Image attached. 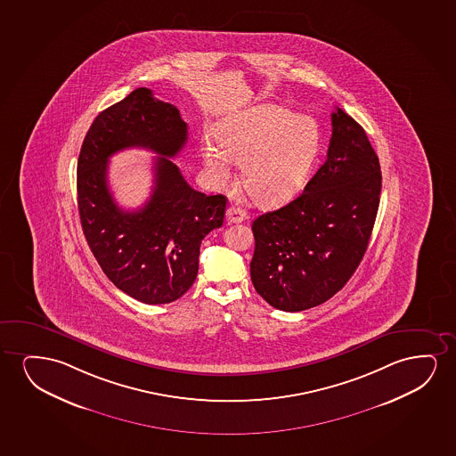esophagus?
I'll list each match as a JSON object with an SVG mask.
<instances>
[{
  "mask_svg": "<svg viewBox=\"0 0 456 456\" xmlns=\"http://www.w3.org/2000/svg\"><path fill=\"white\" fill-rule=\"evenodd\" d=\"M243 219H246V212H244L243 208H240V207L237 206H231L227 208L225 221H227L229 224H237V223H241Z\"/></svg>",
  "mask_w": 456,
  "mask_h": 456,
  "instance_id": "obj_1",
  "label": "esophagus"
}]
</instances>
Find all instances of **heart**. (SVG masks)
<instances>
[{"label": "heart", "instance_id": "obj_1", "mask_svg": "<svg viewBox=\"0 0 456 456\" xmlns=\"http://www.w3.org/2000/svg\"><path fill=\"white\" fill-rule=\"evenodd\" d=\"M202 160L216 182L229 181L240 163L241 187L254 204L273 207L291 200L318 154L314 119L285 107L260 104L229 115L213 127Z\"/></svg>", "mask_w": 456, "mask_h": 456}]
</instances>
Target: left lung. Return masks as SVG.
I'll use <instances>...</instances> for the list:
<instances>
[{
  "mask_svg": "<svg viewBox=\"0 0 456 456\" xmlns=\"http://www.w3.org/2000/svg\"><path fill=\"white\" fill-rule=\"evenodd\" d=\"M380 191V163L366 132L337 107L324 165L300 196L252 223L256 293L281 312L335 296L368 249Z\"/></svg>",
  "mask_w": 456,
  "mask_h": 456,
  "instance_id": "left-lung-1",
  "label": "left lung"
}]
</instances>
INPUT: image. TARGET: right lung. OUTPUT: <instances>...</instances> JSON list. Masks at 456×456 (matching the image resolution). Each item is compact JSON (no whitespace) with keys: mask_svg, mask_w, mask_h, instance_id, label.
I'll list each match as a JSON object with an SVG mask.
<instances>
[{"mask_svg":"<svg viewBox=\"0 0 456 456\" xmlns=\"http://www.w3.org/2000/svg\"><path fill=\"white\" fill-rule=\"evenodd\" d=\"M187 132L177 107L137 88L94 118L77 160V208L88 246L115 287L150 305L187 293L202 240L224 221L227 198L196 191L168 159L185 146ZM127 147L161 156L151 200L134 213L116 206L106 182L108 159Z\"/></svg>","mask_w":456,"mask_h":456,"instance_id":"obj_1","label":"right lung"}]
</instances>
